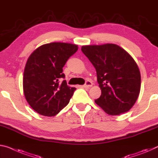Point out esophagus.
Masks as SVG:
<instances>
[{"label":"esophagus","mask_w":158,"mask_h":158,"mask_svg":"<svg viewBox=\"0 0 158 158\" xmlns=\"http://www.w3.org/2000/svg\"><path fill=\"white\" fill-rule=\"evenodd\" d=\"M92 82L90 81H86V83H85V84L83 86V87H84V88H89V87L92 86Z\"/></svg>","instance_id":"esophagus-1"}]
</instances>
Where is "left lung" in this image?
I'll return each mask as SVG.
<instances>
[{"label": "left lung", "mask_w": 158, "mask_h": 158, "mask_svg": "<svg viewBox=\"0 0 158 158\" xmlns=\"http://www.w3.org/2000/svg\"><path fill=\"white\" fill-rule=\"evenodd\" d=\"M81 51L96 70L101 95L96 103L110 115L129 111L141 89V74L132 57L112 44L84 46Z\"/></svg>", "instance_id": "8db88e82"}]
</instances>
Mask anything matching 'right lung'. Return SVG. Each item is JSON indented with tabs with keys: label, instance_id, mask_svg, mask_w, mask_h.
Listing matches in <instances>:
<instances>
[{
	"label": "right lung",
	"instance_id": "obj_1",
	"mask_svg": "<svg viewBox=\"0 0 158 158\" xmlns=\"http://www.w3.org/2000/svg\"><path fill=\"white\" fill-rule=\"evenodd\" d=\"M78 50L77 45L51 43L39 47L27 60L23 77L24 96L44 116L52 117L69 103L76 88L67 86L62 67Z\"/></svg>",
	"mask_w": 158,
	"mask_h": 158
}]
</instances>
